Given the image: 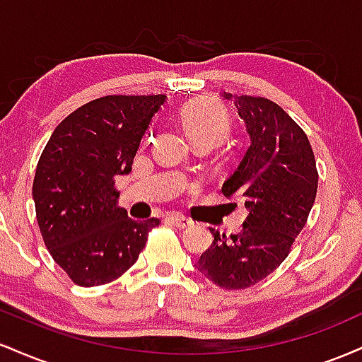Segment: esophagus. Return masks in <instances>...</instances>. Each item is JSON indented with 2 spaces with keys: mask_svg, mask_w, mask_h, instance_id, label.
Returning <instances> with one entry per match:
<instances>
[{
  "mask_svg": "<svg viewBox=\"0 0 362 362\" xmlns=\"http://www.w3.org/2000/svg\"><path fill=\"white\" fill-rule=\"evenodd\" d=\"M168 221L172 224H175V226L180 228V230H185V228H190L194 224L190 219H187L185 216H180V214H170Z\"/></svg>",
  "mask_w": 362,
  "mask_h": 362,
  "instance_id": "1",
  "label": "esophagus"
}]
</instances>
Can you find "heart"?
<instances>
[{"label": "heart", "instance_id": "heart-1", "mask_svg": "<svg viewBox=\"0 0 362 362\" xmlns=\"http://www.w3.org/2000/svg\"><path fill=\"white\" fill-rule=\"evenodd\" d=\"M178 117L195 146H214L221 143L231 131L230 112L216 98L201 97L187 102L178 112Z\"/></svg>", "mask_w": 362, "mask_h": 362}]
</instances>
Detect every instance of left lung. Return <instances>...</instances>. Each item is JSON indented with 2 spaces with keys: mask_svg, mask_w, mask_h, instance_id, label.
Instances as JSON below:
<instances>
[{
  "mask_svg": "<svg viewBox=\"0 0 362 362\" xmlns=\"http://www.w3.org/2000/svg\"><path fill=\"white\" fill-rule=\"evenodd\" d=\"M250 134V148L224 182L226 197H242L248 209L238 235H219L202 253L197 271L219 288L247 289L276 271L308 221L318 170L305 131L276 102L231 95Z\"/></svg>",
  "mask_w": 362,
  "mask_h": 362,
  "instance_id": "obj_1",
  "label": "left lung"
}]
</instances>
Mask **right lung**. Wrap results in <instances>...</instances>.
<instances>
[{
	"mask_svg": "<svg viewBox=\"0 0 362 362\" xmlns=\"http://www.w3.org/2000/svg\"><path fill=\"white\" fill-rule=\"evenodd\" d=\"M167 95L95 98L54 129L37 163L35 214L45 247L74 284H109L134 265L160 219L134 221L115 177L131 172L141 138Z\"/></svg>",
	"mask_w": 362,
	"mask_h": 362,
	"instance_id": "right-lung-1",
	"label": "right lung"
}]
</instances>
